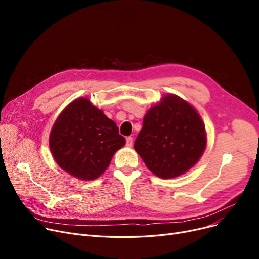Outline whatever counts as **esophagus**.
Returning <instances> with one entry per match:
<instances>
[{"label": "esophagus", "instance_id": "34e87169", "mask_svg": "<svg viewBox=\"0 0 259 259\" xmlns=\"http://www.w3.org/2000/svg\"><path fill=\"white\" fill-rule=\"evenodd\" d=\"M132 143H133V139L131 137H128L126 139V145L127 147H132Z\"/></svg>", "mask_w": 259, "mask_h": 259}]
</instances>
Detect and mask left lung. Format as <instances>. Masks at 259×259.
<instances>
[{
	"mask_svg": "<svg viewBox=\"0 0 259 259\" xmlns=\"http://www.w3.org/2000/svg\"><path fill=\"white\" fill-rule=\"evenodd\" d=\"M206 145L197 111L178 95L167 94L144 116L134 149L153 174L173 179L196 164Z\"/></svg>",
	"mask_w": 259,
	"mask_h": 259,
	"instance_id": "8db88e82",
	"label": "left lung"
}]
</instances>
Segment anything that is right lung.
<instances>
[{
	"mask_svg": "<svg viewBox=\"0 0 259 259\" xmlns=\"http://www.w3.org/2000/svg\"><path fill=\"white\" fill-rule=\"evenodd\" d=\"M125 144L115 122L86 98L76 99L64 109L49 137L58 165L83 181L101 176Z\"/></svg>",
	"mask_w": 259,
	"mask_h": 259,
	"instance_id": "1",
	"label": "right lung"
}]
</instances>
